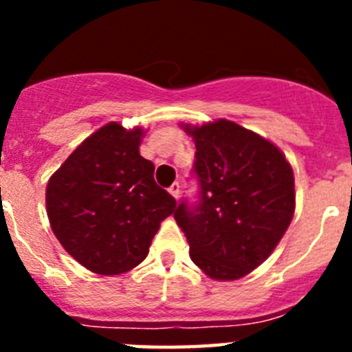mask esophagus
<instances>
[{"label":"esophagus","mask_w":352,"mask_h":352,"mask_svg":"<svg viewBox=\"0 0 352 352\" xmlns=\"http://www.w3.org/2000/svg\"><path fill=\"white\" fill-rule=\"evenodd\" d=\"M179 188H182V186H179V183H178V182H174L173 185L169 186V192H170V195H173V197H176V199H178V195H179Z\"/></svg>","instance_id":"34e87169"}]
</instances>
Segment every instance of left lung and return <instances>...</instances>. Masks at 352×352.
Instances as JSON below:
<instances>
[{
	"label": "left lung",
	"instance_id": "left-lung-1",
	"mask_svg": "<svg viewBox=\"0 0 352 352\" xmlns=\"http://www.w3.org/2000/svg\"><path fill=\"white\" fill-rule=\"evenodd\" d=\"M185 130L197 149V199L183 197L174 219L199 268L217 280H234L257 268L287 231L292 169L276 146L232 121Z\"/></svg>",
	"mask_w": 352,
	"mask_h": 352
}]
</instances>
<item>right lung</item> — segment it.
I'll return each instance as SVG.
<instances>
[{
    "instance_id": "add662e5",
    "label": "right lung",
    "mask_w": 352,
    "mask_h": 352,
    "mask_svg": "<svg viewBox=\"0 0 352 352\" xmlns=\"http://www.w3.org/2000/svg\"><path fill=\"white\" fill-rule=\"evenodd\" d=\"M142 130L109 123L89 135L47 183L56 238L84 268L118 275L148 256L176 199L155 183V166L139 155Z\"/></svg>"
}]
</instances>
